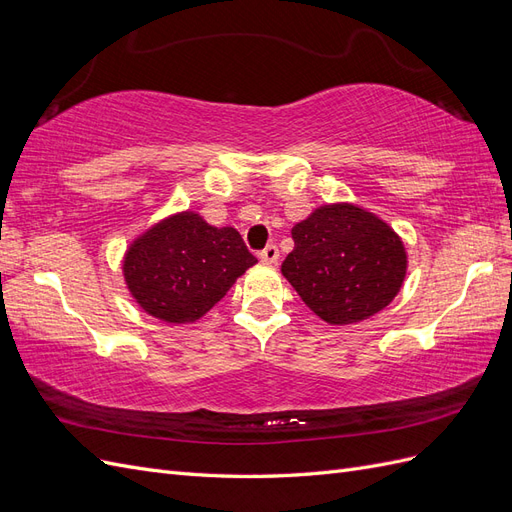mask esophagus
<instances>
[{
	"label": "esophagus",
	"mask_w": 512,
	"mask_h": 512,
	"mask_svg": "<svg viewBox=\"0 0 512 512\" xmlns=\"http://www.w3.org/2000/svg\"><path fill=\"white\" fill-rule=\"evenodd\" d=\"M258 256H260L262 262H267V265H275L277 258H280V250H277V245L269 243V245L265 247V250H262Z\"/></svg>",
	"instance_id": "obj_1"
}]
</instances>
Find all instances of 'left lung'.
<instances>
[{
	"label": "left lung",
	"mask_w": 512,
	"mask_h": 512,
	"mask_svg": "<svg viewBox=\"0 0 512 512\" xmlns=\"http://www.w3.org/2000/svg\"><path fill=\"white\" fill-rule=\"evenodd\" d=\"M282 273L316 316L352 324L389 305L406 277L393 228L354 205H324L292 228Z\"/></svg>",
	"instance_id": "8db88e82"
}]
</instances>
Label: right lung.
<instances>
[{"label": "right lung", "mask_w": 512, "mask_h": 512, "mask_svg": "<svg viewBox=\"0 0 512 512\" xmlns=\"http://www.w3.org/2000/svg\"><path fill=\"white\" fill-rule=\"evenodd\" d=\"M252 265L256 256L235 228L209 226L185 211L134 241L123 275L147 314L185 324L205 316Z\"/></svg>", "instance_id": "obj_1"}]
</instances>
